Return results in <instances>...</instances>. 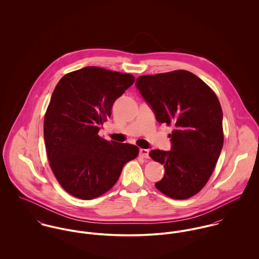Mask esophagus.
I'll list each match as a JSON object with an SVG mask.
<instances>
[{
    "label": "esophagus",
    "mask_w": 259,
    "mask_h": 259,
    "mask_svg": "<svg viewBox=\"0 0 259 259\" xmlns=\"http://www.w3.org/2000/svg\"><path fill=\"white\" fill-rule=\"evenodd\" d=\"M148 153H149V150H148V149H146V148H141V149H140V154H141L143 157H145V158H148Z\"/></svg>",
    "instance_id": "esophagus-1"
}]
</instances>
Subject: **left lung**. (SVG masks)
<instances>
[{"label":"left lung","mask_w":259,"mask_h":259,"mask_svg":"<svg viewBox=\"0 0 259 259\" xmlns=\"http://www.w3.org/2000/svg\"><path fill=\"white\" fill-rule=\"evenodd\" d=\"M136 87L156 120L174 126L168 135L170 150L149 151L164 166L155 187L176 199L193 196L209 180L223 146L217 95L198 76L183 70L139 76Z\"/></svg>","instance_id":"left-lung-1"}]
</instances>
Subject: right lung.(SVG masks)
Instances as JSON below:
<instances>
[{"instance_id": "1", "label": "right lung", "mask_w": 259, "mask_h": 259, "mask_svg": "<svg viewBox=\"0 0 259 259\" xmlns=\"http://www.w3.org/2000/svg\"><path fill=\"white\" fill-rule=\"evenodd\" d=\"M135 81L133 74L85 67L64 75L45 114L44 138L51 168L62 187L93 199L110 190L139 148L99 137L111 108Z\"/></svg>"}]
</instances>
